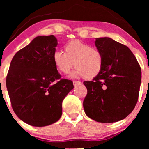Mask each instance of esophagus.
<instances>
[{"label": "esophagus", "instance_id": "34e87169", "mask_svg": "<svg viewBox=\"0 0 149 149\" xmlns=\"http://www.w3.org/2000/svg\"><path fill=\"white\" fill-rule=\"evenodd\" d=\"M81 81H73V85H74V86H78V85H81Z\"/></svg>", "mask_w": 149, "mask_h": 149}]
</instances>
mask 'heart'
Returning <instances> with one entry per match:
<instances>
[{"mask_svg":"<svg viewBox=\"0 0 149 149\" xmlns=\"http://www.w3.org/2000/svg\"><path fill=\"white\" fill-rule=\"evenodd\" d=\"M64 52L56 51L53 55V62L59 72L68 74L73 64L75 70L72 75L92 79L101 72L103 56L97 48L79 40H73L64 45Z\"/></svg>","mask_w":149,"mask_h":149,"instance_id":"b5f03b06","label":"heart"}]
</instances>
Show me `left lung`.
<instances>
[{"mask_svg":"<svg viewBox=\"0 0 149 149\" xmlns=\"http://www.w3.org/2000/svg\"><path fill=\"white\" fill-rule=\"evenodd\" d=\"M103 56V68L87 89L83 108L87 117L100 123H113L132 113L138 100L141 68L131 50L108 37L95 41Z\"/></svg>","mask_w":149,"mask_h":149,"instance_id":"8db88e82","label":"left lung"}]
</instances>
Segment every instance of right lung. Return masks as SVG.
<instances>
[{"label": "right lung", "instance_id": "obj_1", "mask_svg": "<svg viewBox=\"0 0 149 149\" xmlns=\"http://www.w3.org/2000/svg\"><path fill=\"white\" fill-rule=\"evenodd\" d=\"M58 45L54 35L39 36L16 53L6 85L11 107L22 121L36 127L51 125L62 114V101L74 88L61 78L53 62Z\"/></svg>", "mask_w": 149, "mask_h": 149}]
</instances>
